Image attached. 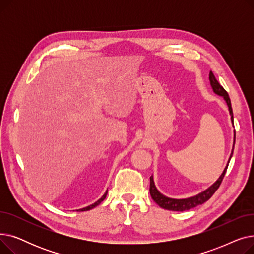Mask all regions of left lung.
Returning <instances> with one entry per match:
<instances>
[{"instance_id":"1","label":"left lung","mask_w":254,"mask_h":254,"mask_svg":"<svg viewBox=\"0 0 254 254\" xmlns=\"http://www.w3.org/2000/svg\"><path fill=\"white\" fill-rule=\"evenodd\" d=\"M209 80H210L211 86H212L213 90H214V92L217 93L218 96L223 97V99L225 100L226 104H228L229 111H230V114H231V119H232L233 125H234V116H233L232 104H231V100H230V97L228 95V92H226V90L219 84V82L216 80L214 74H213L212 72H210V74H209ZM235 141H236V131H235V137H234V146H235ZM233 152H234V148H233L231 156H230V161H231V158L233 156ZM230 161H229V163H230ZM229 163H228V165H226L223 173L221 174V176L218 178V180L214 184L211 185L208 190H206L205 191H203L201 193H198L197 195H194V196L189 197V198H181V199L167 197V196H165L164 194H162L161 192H159L156 190L152 176L150 177V188H149L150 195H151L153 201L159 207H162V208H164L166 210H170V211H186V210L192 209V208H194V207H196L198 205H202L205 202H207L208 199L213 194L215 193V191L218 190V188H219L221 182H222V179H223V177L225 175L226 170H228Z\"/></svg>"}]
</instances>
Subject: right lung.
<instances>
[{
  "label": "right lung",
  "instance_id": "right-lung-1",
  "mask_svg": "<svg viewBox=\"0 0 254 254\" xmlns=\"http://www.w3.org/2000/svg\"><path fill=\"white\" fill-rule=\"evenodd\" d=\"M107 192H108V190H107L106 192H105V194L100 198V199H98V201L96 202V203H93L92 205H90V206H87V207H85V208H82V209H79V210H77V211H88V210H90V209H92V208H95V207H97L99 204H101L104 199H105V197H106V195H107Z\"/></svg>",
  "mask_w": 254,
  "mask_h": 254
}]
</instances>
